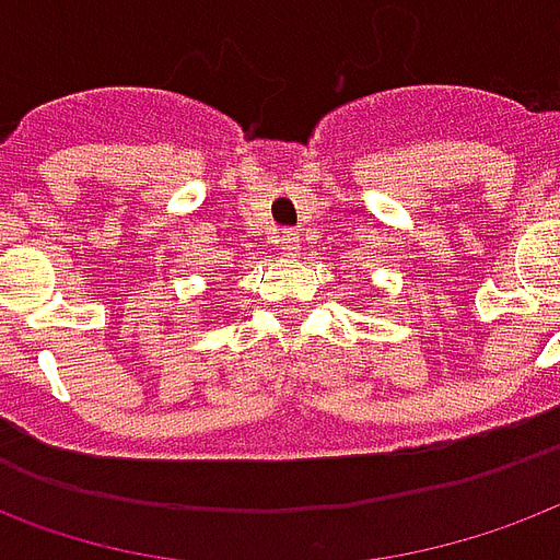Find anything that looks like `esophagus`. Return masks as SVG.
Instances as JSON below:
<instances>
[{"label":"esophagus","instance_id":"esophagus-1","mask_svg":"<svg viewBox=\"0 0 560 560\" xmlns=\"http://www.w3.org/2000/svg\"><path fill=\"white\" fill-rule=\"evenodd\" d=\"M279 248L284 258H296V255H300V234L291 231V228H284L279 234Z\"/></svg>","mask_w":560,"mask_h":560}]
</instances>
